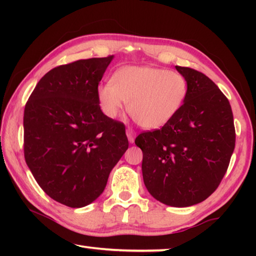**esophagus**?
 <instances>
[{"mask_svg":"<svg viewBox=\"0 0 256 256\" xmlns=\"http://www.w3.org/2000/svg\"><path fill=\"white\" fill-rule=\"evenodd\" d=\"M136 132H134V130H132V128H128L126 130V136H128V141L131 142V144H133L134 142V138H136Z\"/></svg>","mask_w":256,"mask_h":256,"instance_id":"1","label":"esophagus"}]
</instances>
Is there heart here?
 <instances>
[{
  "label": "heart",
  "instance_id": "heart-1",
  "mask_svg": "<svg viewBox=\"0 0 256 256\" xmlns=\"http://www.w3.org/2000/svg\"><path fill=\"white\" fill-rule=\"evenodd\" d=\"M182 73L151 66H125L99 86L98 100L108 118L118 116L128 102L134 120L146 128H159L175 118L188 97Z\"/></svg>",
  "mask_w": 256,
  "mask_h": 256
}]
</instances>
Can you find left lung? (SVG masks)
<instances>
[{"label": "left lung", "instance_id": "left-lung-1", "mask_svg": "<svg viewBox=\"0 0 256 256\" xmlns=\"http://www.w3.org/2000/svg\"><path fill=\"white\" fill-rule=\"evenodd\" d=\"M188 84L180 110L162 128L138 134L142 175L156 200L190 206L209 198L222 180L235 149L230 104L216 84L194 68L176 66Z\"/></svg>", "mask_w": 256, "mask_h": 256}]
</instances>
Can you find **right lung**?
<instances>
[{"instance_id": "obj_1", "label": "right lung", "mask_w": 256, "mask_h": 256, "mask_svg": "<svg viewBox=\"0 0 256 256\" xmlns=\"http://www.w3.org/2000/svg\"><path fill=\"white\" fill-rule=\"evenodd\" d=\"M112 60H79L52 68L26 104V162L47 196L66 206L96 200L128 148L125 125L99 106L98 84Z\"/></svg>"}]
</instances>
